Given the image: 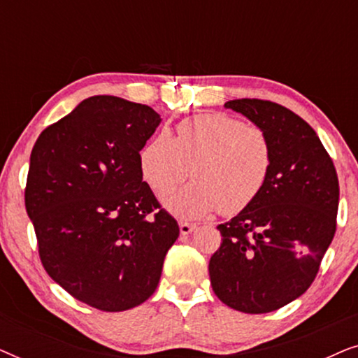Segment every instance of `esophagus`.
<instances>
[{
	"mask_svg": "<svg viewBox=\"0 0 358 358\" xmlns=\"http://www.w3.org/2000/svg\"><path fill=\"white\" fill-rule=\"evenodd\" d=\"M179 229H180V234H190L195 229V224L194 223H187V222H180L179 223Z\"/></svg>",
	"mask_w": 358,
	"mask_h": 358,
	"instance_id": "34e87169",
	"label": "esophagus"
}]
</instances>
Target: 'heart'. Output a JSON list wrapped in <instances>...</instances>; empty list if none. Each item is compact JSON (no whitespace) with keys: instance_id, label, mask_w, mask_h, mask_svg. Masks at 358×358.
<instances>
[{"instance_id":"heart-1","label":"heart","mask_w":358,"mask_h":358,"mask_svg":"<svg viewBox=\"0 0 358 358\" xmlns=\"http://www.w3.org/2000/svg\"><path fill=\"white\" fill-rule=\"evenodd\" d=\"M272 166L271 135L228 114L190 117L176 127V138L163 130L140 151L141 174L156 192L194 176L163 194L166 208L189 220L217 208L222 215L243 212L266 187Z\"/></svg>"}]
</instances>
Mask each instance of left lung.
Wrapping results in <instances>:
<instances>
[{
	"label": "left lung",
	"instance_id": "left-lung-1",
	"mask_svg": "<svg viewBox=\"0 0 358 358\" xmlns=\"http://www.w3.org/2000/svg\"><path fill=\"white\" fill-rule=\"evenodd\" d=\"M227 109L271 135L273 166L254 202L218 224L222 244L210 257L212 288L224 305L261 315L303 295L334 238L339 179L316 131L287 107L234 99Z\"/></svg>",
	"mask_w": 358,
	"mask_h": 358
}]
</instances>
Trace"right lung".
<instances>
[{"label":"right lung","instance_id":"add662e5","mask_svg":"<svg viewBox=\"0 0 358 358\" xmlns=\"http://www.w3.org/2000/svg\"><path fill=\"white\" fill-rule=\"evenodd\" d=\"M159 122L145 104L92 96L32 148L24 199L42 266L101 311L148 300L179 236L140 169V151Z\"/></svg>","mask_w":358,"mask_h":358}]
</instances>
